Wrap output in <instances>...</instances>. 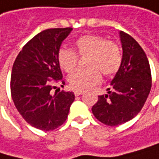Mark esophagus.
Returning a JSON list of instances; mask_svg holds the SVG:
<instances>
[{"label": "esophagus", "instance_id": "34e87169", "mask_svg": "<svg viewBox=\"0 0 159 159\" xmlns=\"http://www.w3.org/2000/svg\"><path fill=\"white\" fill-rule=\"evenodd\" d=\"M84 94V92L83 91H75V94L76 95V96H79L81 94Z\"/></svg>", "mask_w": 159, "mask_h": 159}]
</instances>
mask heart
Segmentation results:
<instances>
[{"instance_id": "1", "label": "heart", "mask_w": 159, "mask_h": 159, "mask_svg": "<svg viewBox=\"0 0 159 159\" xmlns=\"http://www.w3.org/2000/svg\"><path fill=\"white\" fill-rule=\"evenodd\" d=\"M81 56L87 55L85 69H78L68 75L71 87L84 91L93 87L101 81V73L105 75L116 74L122 64V53L117 44L96 34H85L75 42ZM58 63L65 72L73 71L78 63V55L72 49L62 48L58 52Z\"/></svg>"}]
</instances>
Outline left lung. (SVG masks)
<instances>
[{
  "instance_id": "8db88e82",
  "label": "left lung",
  "mask_w": 159,
  "mask_h": 159,
  "mask_svg": "<svg viewBox=\"0 0 159 159\" xmlns=\"http://www.w3.org/2000/svg\"><path fill=\"white\" fill-rule=\"evenodd\" d=\"M122 64L111 81L112 90L99 95L92 107L100 122L116 126L133 119L144 107L151 89V71L145 52L129 34L120 32Z\"/></svg>"
}]
</instances>
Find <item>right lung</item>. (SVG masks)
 <instances>
[{
  "label": "right lung",
  "instance_id": "right-lung-1",
  "mask_svg": "<svg viewBox=\"0 0 159 159\" xmlns=\"http://www.w3.org/2000/svg\"><path fill=\"white\" fill-rule=\"evenodd\" d=\"M72 30L54 28L39 33L23 46L11 69V93L16 108L28 124L43 131L62 125L75 100L73 92H51L56 87L53 82L65 84L57 56Z\"/></svg>",
  "mask_w": 159,
  "mask_h": 159
}]
</instances>
